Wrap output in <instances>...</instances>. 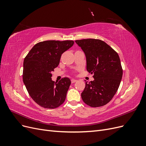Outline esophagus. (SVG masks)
Segmentation results:
<instances>
[{
  "label": "esophagus",
  "mask_w": 146,
  "mask_h": 146,
  "mask_svg": "<svg viewBox=\"0 0 146 146\" xmlns=\"http://www.w3.org/2000/svg\"><path fill=\"white\" fill-rule=\"evenodd\" d=\"M76 82H77V80H76V79H71V83H74Z\"/></svg>",
  "instance_id": "obj_1"
}]
</instances>
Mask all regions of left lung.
<instances>
[{
	"label": "left lung",
	"mask_w": 146,
	"mask_h": 146,
	"mask_svg": "<svg viewBox=\"0 0 146 146\" xmlns=\"http://www.w3.org/2000/svg\"><path fill=\"white\" fill-rule=\"evenodd\" d=\"M76 42L86 56V69L94 80L88 83L82 92L83 101L91 107L108 104L115 95L123 70L117 53L104 41L83 39Z\"/></svg>",
	"instance_id": "left-lung-1"
}]
</instances>
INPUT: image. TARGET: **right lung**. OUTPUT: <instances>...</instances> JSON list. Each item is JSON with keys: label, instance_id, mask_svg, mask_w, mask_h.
<instances>
[{"label": "right lung", "instance_id": "1", "mask_svg": "<svg viewBox=\"0 0 146 146\" xmlns=\"http://www.w3.org/2000/svg\"><path fill=\"white\" fill-rule=\"evenodd\" d=\"M74 43L72 40L39 42L24 58V83L31 98L43 108H56L66 99L71 82L68 77L52 81L51 72L58 66L63 53Z\"/></svg>", "mask_w": 146, "mask_h": 146}]
</instances>
